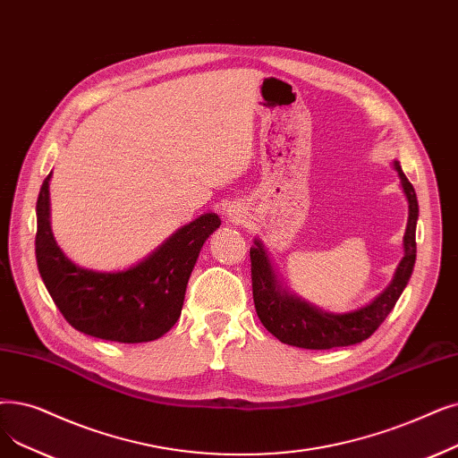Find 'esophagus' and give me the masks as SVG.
I'll return each mask as SVG.
<instances>
[{
  "mask_svg": "<svg viewBox=\"0 0 458 458\" xmlns=\"http://www.w3.org/2000/svg\"><path fill=\"white\" fill-rule=\"evenodd\" d=\"M230 216H232V218H233V221H237V218H240V215H237V213H235V211H232V213H230Z\"/></svg>",
  "mask_w": 458,
  "mask_h": 458,
  "instance_id": "obj_1",
  "label": "esophagus"
}]
</instances>
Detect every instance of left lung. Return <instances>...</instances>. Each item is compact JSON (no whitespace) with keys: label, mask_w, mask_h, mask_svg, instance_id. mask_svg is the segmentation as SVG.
Listing matches in <instances>:
<instances>
[{"label":"left lung","mask_w":458,"mask_h":458,"mask_svg":"<svg viewBox=\"0 0 458 458\" xmlns=\"http://www.w3.org/2000/svg\"><path fill=\"white\" fill-rule=\"evenodd\" d=\"M394 168L401 175L410 204L404 258L396 267L393 283L370 305L348 314H329L297 300L278 286L262 243L254 242L256 247L250 249V278L256 314L264 327L281 343L307 350H329L363 343L384 324L394 303L399 301L415 264V225L420 206H417L413 185L408 182L401 165L394 163Z\"/></svg>","instance_id":"obj_1"}]
</instances>
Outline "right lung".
<instances>
[{
	"label": "right lung",
	"mask_w": 458,
	"mask_h": 458,
	"mask_svg": "<svg viewBox=\"0 0 458 458\" xmlns=\"http://www.w3.org/2000/svg\"><path fill=\"white\" fill-rule=\"evenodd\" d=\"M48 182L50 174L37 198L35 256L59 312L74 329L103 341L134 344L163 336L182 314L191 271L204 242L221 225L218 216H198L127 271L97 273L74 266L55 245Z\"/></svg>",
	"instance_id": "add662e5"
}]
</instances>
